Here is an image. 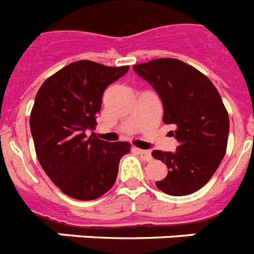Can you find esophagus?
<instances>
[{
	"label": "esophagus",
	"mask_w": 254,
	"mask_h": 254,
	"mask_svg": "<svg viewBox=\"0 0 254 254\" xmlns=\"http://www.w3.org/2000/svg\"><path fill=\"white\" fill-rule=\"evenodd\" d=\"M135 150L137 151L140 155H141V158L145 160V162H150V160H151V153H150V151L142 150V149H137V148H135Z\"/></svg>",
	"instance_id": "obj_1"
}]
</instances>
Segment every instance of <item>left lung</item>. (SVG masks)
I'll return each instance as SVG.
<instances>
[{
	"mask_svg": "<svg viewBox=\"0 0 254 254\" xmlns=\"http://www.w3.org/2000/svg\"><path fill=\"white\" fill-rule=\"evenodd\" d=\"M163 105V122L176 126L175 151L153 150L151 155L168 168L159 190L173 196L196 191L214 175L225 157L229 137V114L222 99L203 73L177 59H157L133 65Z\"/></svg>",
	"mask_w": 254,
	"mask_h": 254,
	"instance_id": "left-lung-1",
	"label": "left lung"
}]
</instances>
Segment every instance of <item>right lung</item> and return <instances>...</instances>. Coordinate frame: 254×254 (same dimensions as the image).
Here are the masks:
<instances>
[{"mask_svg": "<svg viewBox=\"0 0 254 254\" xmlns=\"http://www.w3.org/2000/svg\"><path fill=\"white\" fill-rule=\"evenodd\" d=\"M129 66H105L90 60L66 65L47 78L30 113L37 158L50 180L64 194L92 200L114 185L128 142H108L91 135L105 88Z\"/></svg>", "mask_w": 254, "mask_h": 254, "instance_id": "add662e5", "label": "right lung"}]
</instances>
